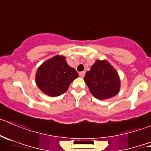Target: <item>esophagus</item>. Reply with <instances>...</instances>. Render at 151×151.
<instances>
[{
	"label": "esophagus",
	"mask_w": 151,
	"mask_h": 151,
	"mask_svg": "<svg viewBox=\"0 0 151 151\" xmlns=\"http://www.w3.org/2000/svg\"><path fill=\"white\" fill-rule=\"evenodd\" d=\"M79 75H80V77H81V78H83L85 76V71H83V72H80V74H79Z\"/></svg>",
	"instance_id": "1"
}]
</instances>
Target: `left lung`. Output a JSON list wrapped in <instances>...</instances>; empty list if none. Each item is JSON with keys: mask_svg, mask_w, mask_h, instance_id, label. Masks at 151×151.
<instances>
[{"mask_svg": "<svg viewBox=\"0 0 151 151\" xmlns=\"http://www.w3.org/2000/svg\"><path fill=\"white\" fill-rule=\"evenodd\" d=\"M84 81L92 95L101 100L116 96L120 90L119 74L106 60H96L86 72Z\"/></svg>", "mask_w": 151, "mask_h": 151, "instance_id": "obj_1", "label": "left lung"}]
</instances>
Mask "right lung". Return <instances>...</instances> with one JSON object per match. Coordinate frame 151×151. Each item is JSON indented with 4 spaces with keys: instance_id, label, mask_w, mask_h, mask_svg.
Wrapping results in <instances>:
<instances>
[{
    "instance_id": "1",
    "label": "right lung",
    "mask_w": 151,
    "mask_h": 151,
    "mask_svg": "<svg viewBox=\"0 0 151 151\" xmlns=\"http://www.w3.org/2000/svg\"><path fill=\"white\" fill-rule=\"evenodd\" d=\"M77 77L78 74L68 65L65 57L58 55L38 67L35 81L37 87L45 94L58 96L65 93L71 82Z\"/></svg>"
}]
</instances>
